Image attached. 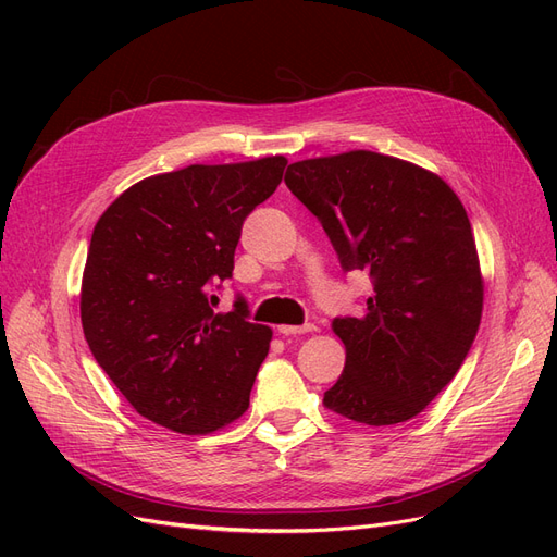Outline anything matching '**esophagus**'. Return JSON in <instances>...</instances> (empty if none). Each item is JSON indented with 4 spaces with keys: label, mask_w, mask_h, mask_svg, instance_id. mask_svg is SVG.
Here are the masks:
<instances>
[{
    "label": "esophagus",
    "mask_w": 557,
    "mask_h": 557,
    "mask_svg": "<svg viewBox=\"0 0 557 557\" xmlns=\"http://www.w3.org/2000/svg\"><path fill=\"white\" fill-rule=\"evenodd\" d=\"M318 327L313 323H307V325H278V332L281 334H307V332H315Z\"/></svg>",
    "instance_id": "esophagus-1"
}]
</instances>
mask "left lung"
I'll return each instance as SVG.
<instances>
[{
    "label": "left lung",
    "instance_id": "obj_1",
    "mask_svg": "<svg viewBox=\"0 0 557 557\" xmlns=\"http://www.w3.org/2000/svg\"><path fill=\"white\" fill-rule=\"evenodd\" d=\"M285 185L344 272L374 285L364 315L334 318L346 364L323 404L364 425L404 423L458 374L479 332L483 278L462 201L423 166L372 150L293 162Z\"/></svg>",
    "mask_w": 557,
    "mask_h": 557
}]
</instances>
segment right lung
Returning a JSON list of instances; mask_svg holds the SVG:
<instances>
[{
  "instance_id": "add662e5",
  "label": "right lung",
  "mask_w": 557,
  "mask_h": 557,
  "mask_svg": "<svg viewBox=\"0 0 557 557\" xmlns=\"http://www.w3.org/2000/svg\"><path fill=\"white\" fill-rule=\"evenodd\" d=\"M288 160L190 164L134 183L99 218L81 285V323L97 364L137 413L209 434L248 409L272 330L246 299L215 313L211 285L234 269L246 215Z\"/></svg>"
}]
</instances>
